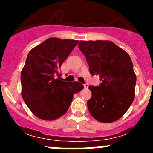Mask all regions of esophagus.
Segmentation results:
<instances>
[{
  "mask_svg": "<svg viewBox=\"0 0 153 153\" xmlns=\"http://www.w3.org/2000/svg\"><path fill=\"white\" fill-rule=\"evenodd\" d=\"M83 86H84V88L87 89L89 87V84L88 83H85V84H83Z\"/></svg>",
  "mask_w": 153,
  "mask_h": 153,
  "instance_id": "1",
  "label": "esophagus"
}]
</instances>
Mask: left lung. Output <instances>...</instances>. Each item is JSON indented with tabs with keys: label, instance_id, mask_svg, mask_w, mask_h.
Masks as SVG:
<instances>
[{
	"label": "left lung",
	"instance_id": "obj_1",
	"mask_svg": "<svg viewBox=\"0 0 153 153\" xmlns=\"http://www.w3.org/2000/svg\"><path fill=\"white\" fill-rule=\"evenodd\" d=\"M78 46L90 74L99 75L102 81L100 86H89L92 92L87 101L89 111L99 122H115L134 100L136 76L130 56L109 40H80Z\"/></svg>",
	"mask_w": 153,
	"mask_h": 153
}]
</instances>
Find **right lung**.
I'll return each instance as SVG.
<instances>
[{"label":"right lung","instance_id":"1","mask_svg":"<svg viewBox=\"0 0 153 153\" xmlns=\"http://www.w3.org/2000/svg\"><path fill=\"white\" fill-rule=\"evenodd\" d=\"M78 42L51 37L28 53L21 70V95L36 117L44 120L60 118L68 110L74 93L83 89L76 81L64 82L59 74L62 63Z\"/></svg>","mask_w":153,"mask_h":153}]
</instances>
